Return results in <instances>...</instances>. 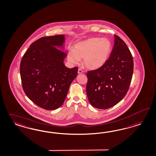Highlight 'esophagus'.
I'll list each match as a JSON object with an SVG mask.
<instances>
[{
  "label": "esophagus",
  "instance_id": "obj_1",
  "mask_svg": "<svg viewBox=\"0 0 156 156\" xmlns=\"http://www.w3.org/2000/svg\"><path fill=\"white\" fill-rule=\"evenodd\" d=\"M78 74H82V73H83V71L80 69H79L78 70Z\"/></svg>",
  "mask_w": 156,
  "mask_h": 156
}]
</instances>
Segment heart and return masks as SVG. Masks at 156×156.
I'll return each instance as SVG.
<instances>
[{
  "instance_id": "heart-1",
  "label": "heart",
  "mask_w": 156,
  "mask_h": 156,
  "mask_svg": "<svg viewBox=\"0 0 156 156\" xmlns=\"http://www.w3.org/2000/svg\"><path fill=\"white\" fill-rule=\"evenodd\" d=\"M112 51V43L106 38L93 37L77 43L68 54L71 63H78L83 58V64L90 69L101 67L107 61Z\"/></svg>"
}]
</instances>
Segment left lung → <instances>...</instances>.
Segmentation results:
<instances>
[{"label": "left lung", "mask_w": 156, "mask_h": 156, "mask_svg": "<svg viewBox=\"0 0 156 156\" xmlns=\"http://www.w3.org/2000/svg\"><path fill=\"white\" fill-rule=\"evenodd\" d=\"M134 70L133 56L126 44L115 35V44L105 64L87 73L86 93L92 106L108 109L120 102L129 90Z\"/></svg>", "instance_id": "1"}]
</instances>
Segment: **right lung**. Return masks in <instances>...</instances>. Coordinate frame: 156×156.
Masks as SVG:
<instances>
[{
	"instance_id": "obj_1",
	"label": "right lung",
	"mask_w": 156,
	"mask_h": 156,
	"mask_svg": "<svg viewBox=\"0 0 156 156\" xmlns=\"http://www.w3.org/2000/svg\"><path fill=\"white\" fill-rule=\"evenodd\" d=\"M64 35L43 37L30 45L20 63L23 91L38 107L54 110L65 101L78 67L69 69L63 63L67 54L63 48Z\"/></svg>"
}]
</instances>
